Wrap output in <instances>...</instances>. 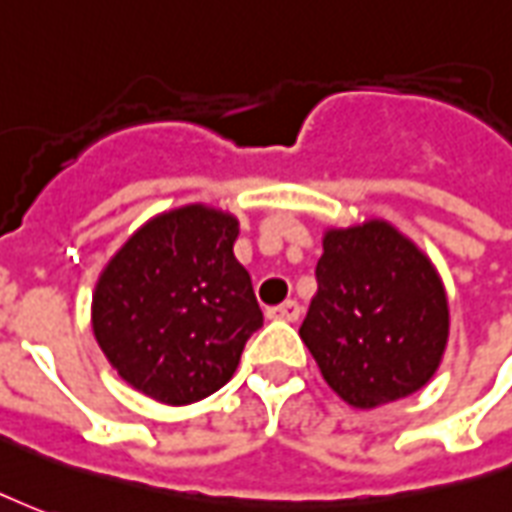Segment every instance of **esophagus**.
<instances>
[{"mask_svg": "<svg viewBox=\"0 0 512 512\" xmlns=\"http://www.w3.org/2000/svg\"><path fill=\"white\" fill-rule=\"evenodd\" d=\"M268 317L271 320H282V323H295L301 317V306H298V301H285V304L268 309Z\"/></svg>", "mask_w": 512, "mask_h": 512, "instance_id": "34e87169", "label": "esophagus"}]
</instances>
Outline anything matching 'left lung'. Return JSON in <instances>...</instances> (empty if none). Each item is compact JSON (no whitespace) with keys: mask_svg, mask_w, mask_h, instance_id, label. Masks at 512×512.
<instances>
[{"mask_svg":"<svg viewBox=\"0 0 512 512\" xmlns=\"http://www.w3.org/2000/svg\"><path fill=\"white\" fill-rule=\"evenodd\" d=\"M298 333L331 391L374 410L434 377L448 347V295L431 257L388 219L325 227L317 295Z\"/></svg>","mask_w":512,"mask_h":512,"instance_id":"obj_1","label":"left lung"}]
</instances>
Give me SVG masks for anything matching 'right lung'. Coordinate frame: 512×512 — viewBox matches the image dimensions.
Returning <instances> with one entry per match:
<instances>
[{"label": "right lung", "instance_id": "right-lung-1", "mask_svg": "<svg viewBox=\"0 0 512 512\" xmlns=\"http://www.w3.org/2000/svg\"><path fill=\"white\" fill-rule=\"evenodd\" d=\"M236 238L230 211L187 203L143 222L102 268L94 339L143 396L184 407L236 374L246 339L263 325Z\"/></svg>", "mask_w": 512, "mask_h": 512}]
</instances>
